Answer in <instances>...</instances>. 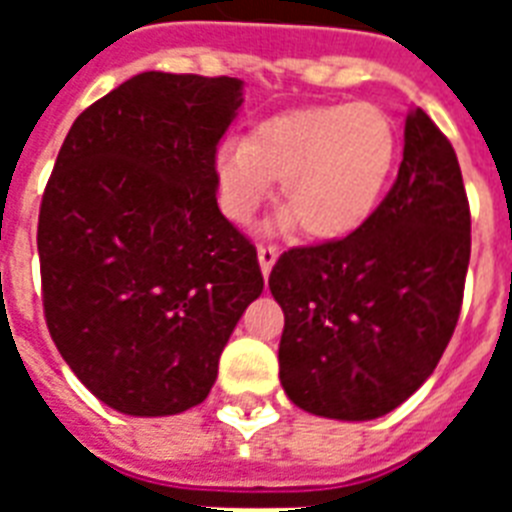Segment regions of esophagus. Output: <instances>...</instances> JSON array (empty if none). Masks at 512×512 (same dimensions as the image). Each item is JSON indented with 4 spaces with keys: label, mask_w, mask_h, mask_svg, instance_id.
I'll return each instance as SVG.
<instances>
[{
    "label": "esophagus",
    "mask_w": 512,
    "mask_h": 512,
    "mask_svg": "<svg viewBox=\"0 0 512 512\" xmlns=\"http://www.w3.org/2000/svg\"><path fill=\"white\" fill-rule=\"evenodd\" d=\"M276 260H279V249L271 247V244L257 247V263H260V271H263V276H268V273H271V268L276 265Z\"/></svg>",
    "instance_id": "34e87169"
}]
</instances>
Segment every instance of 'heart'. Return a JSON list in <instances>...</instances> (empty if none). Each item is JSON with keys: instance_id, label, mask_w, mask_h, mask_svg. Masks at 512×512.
Masks as SVG:
<instances>
[{"instance_id": "heart-1", "label": "heart", "mask_w": 512, "mask_h": 512, "mask_svg": "<svg viewBox=\"0 0 512 512\" xmlns=\"http://www.w3.org/2000/svg\"><path fill=\"white\" fill-rule=\"evenodd\" d=\"M398 127L374 103H335L273 116L247 140L212 156L217 204L233 223L252 220L281 180L279 225L316 241L358 231L374 215L396 170Z\"/></svg>"}]
</instances>
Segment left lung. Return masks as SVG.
Returning <instances> with one entry per match:
<instances>
[{
    "label": "left lung",
    "mask_w": 512,
    "mask_h": 512,
    "mask_svg": "<svg viewBox=\"0 0 512 512\" xmlns=\"http://www.w3.org/2000/svg\"><path fill=\"white\" fill-rule=\"evenodd\" d=\"M468 263L460 162L430 116L412 108L404 162L374 215L345 239L289 249L273 265L289 401L348 422L404 404L452 340Z\"/></svg>",
    "instance_id": "1"
}]
</instances>
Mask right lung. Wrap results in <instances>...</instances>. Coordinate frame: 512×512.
I'll use <instances>...</instances> for the list:
<instances>
[{"mask_svg":"<svg viewBox=\"0 0 512 512\" xmlns=\"http://www.w3.org/2000/svg\"><path fill=\"white\" fill-rule=\"evenodd\" d=\"M241 103V79L146 71L76 116L60 146L36 231L44 319L71 372L116 412L201 404L263 292L212 175Z\"/></svg>","mask_w":512,"mask_h":512,"instance_id":"1","label":"right lung"}]
</instances>
